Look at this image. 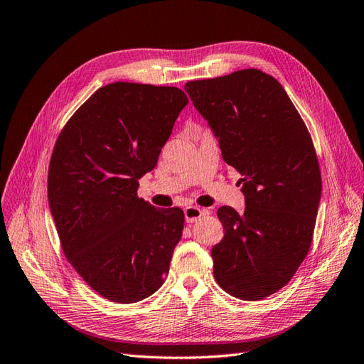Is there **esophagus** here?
Listing matches in <instances>:
<instances>
[{"label": "esophagus", "instance_id": "34e87169", "mask_svg": "<svg viewBox=\"0 0 364 364\" xmlns=\"http://www.w3.org/2000/svg\"><path fill=\"white\" fill-rule=\"evenodd\" d=\"M204 215V210L197 206H188L184 209V220L186 223H193Z\"/></svg>", "mask_w": 364, "mask_h": 364}]
</instances>
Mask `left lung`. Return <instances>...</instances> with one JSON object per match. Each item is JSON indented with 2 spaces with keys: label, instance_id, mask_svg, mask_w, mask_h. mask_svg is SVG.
<instances>
[{
  "label": "left lung",
  "instance_id": "left-lung-1",
  "mask_svg": "<svg viewBox=\"0 0 364 364\" xmlns=\"http://www.w3.org/2000/svg\"><path fill=\"white\" fill-rule=\"evenodd\" d=\"M184 90L243 176L245 210L217 212L225 237L212 247L213 277L230 295L262 300L291 282L312 243L321 175L311 135L283 86L258 69Z\"/></svg>",
  "mask_w": 364,
  "mask_h": 364
}]
</instances>
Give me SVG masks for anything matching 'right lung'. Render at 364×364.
<instances>
[{
    "mask_svg": "<svg viewBox=\"0 0 364 364\" xmlns=\"http://www.w3.org/2000/svg\"><path fill=\"white\" fill-rule=\"evenodd\" d=\"M188 102L176 87L112 82L73 114L55 143L48 195L63 252L110 301H141L169 272L184 213L156 209L136 191Z\"/></svg>",
    "mask_w": 364,
    "mask_h": 364,
    "instance_id": "obj_1",
    "label": "right lung"
}]
</instances>
